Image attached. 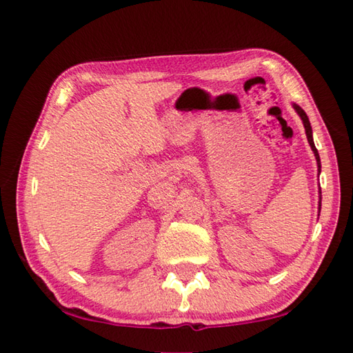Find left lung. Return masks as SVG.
<instances>
[{"label": "left lung", "mask_w": 353, "mask_h": 353, "mask_svg": "<svg viewBox=\"0 0 353 353\" xmlns=\"http://www.w3.org/2000/svg\"><path fill=\"white\" fill-rule=\"evenodd\" d=\"M292 107H294V110L297 112V115L302 118V123H303V128H305V134H307L308 143H310V146H312V149H313L314 157H316V162H318V170H319V172H321V159H319L318 149H316L314 141H313V130H312V124H310V119H308V117H307V113L303 112L302 107H299L297 104H292ZM319 193H321V188H319ZM319 212H321V198H319Z\"/></svg>", "instance_id": "obj_1"}]
</instances>
